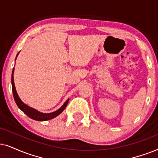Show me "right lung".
I'll use <instances>...</instances> for the list:
<instances>
[{"label": "right lung", "mask_w": 158, "mask_h": 158, "mask_svg": "<svg viewBox=\"0 0 158 158\" xmlns=\"http://www.w3.org/2000/svg\"><path fill=\"white\" fill-rule=\"evenodd\" d=\"M19 54V53H18ZM17 54V56H18ZM14 69L12 71V76H11V85H12V92H13L14 94V98L15 100L16 105L19 108L20 110H22L27 116L30 118L35 120V121H48V120H50L54 118L56 116H58V115L60 114L64 110V109L66 108V107L68 104L69 99H68L66 102H64V104L58 109V110L54 111L52 113H40V111L35 110L31 107L27 106L26 104H24V102L21 100V99L19 97L17 92H16L15 85H14Z\"/></svg>", "instance_id": "obj_1"}]
</instances>
